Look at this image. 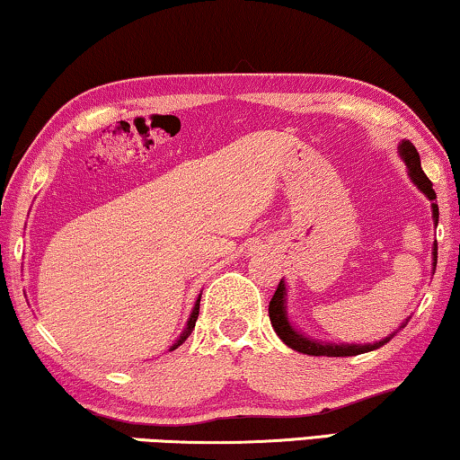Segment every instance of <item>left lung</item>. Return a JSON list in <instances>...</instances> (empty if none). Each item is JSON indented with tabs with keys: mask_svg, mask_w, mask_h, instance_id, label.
<instances>
[{
	"mask_svg": "<svg viewBox=\"0 0 460 460\" xmlns=\"http://www.w3.org/2000/svg\"><path fill=\"white\" fill-rule=\"evenodd\" d=\"M401 156L402 161L407 163L409 167V175L417 188H420L423 194H426L429 200H436V191L431 188V181L428 180V175L423 173L421 169V161H420V153L417 148L411 144L409 140H402L401 144ZM431 210H434V221L438 223V204L431 202ZM438 262V243H434V266ZM269 316H270V324L274 328V332L279 334L280 341L285 342L287 347L296 349V351L304 353V355H312V358H351V355H359L366 351H372V349L384 345L388 342V339H384L382 342H376V345H324V342H316L312 339L299 334L296 328L289 324L287 320V312H285V283L280 280L277 291L269 304Z\"/></svg>",
	"mask_w": 460,
	"mask_h": 460,
	"instance_id": "obj_1",
	"label": "left lung"
}]
</instances>
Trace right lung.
<instances>
[{
	"mask_svg": "<svg viewBox=\"0 0 460 460\" xmlns=\"http://www.w3.org/2000/svg\"><path fill=\"white\" fill-rule=\"evenodd\" d=\"M198 312H200V299H198V301H196L194 310H191V316H190V320H188V328H186V331H183V334H181V337H180V339H177V342H175V345H173V347H171V351H173V349H177V347H180V345H181V342H183V341H186V339L190 337V332H191V331H194V326H196V320H198Z\"/></svg>",
	"mask_w": 460,
	"mask_h": 460,
	"instance_id": "right-lung-1",
	"label": "right lung"
}]
</instances>
